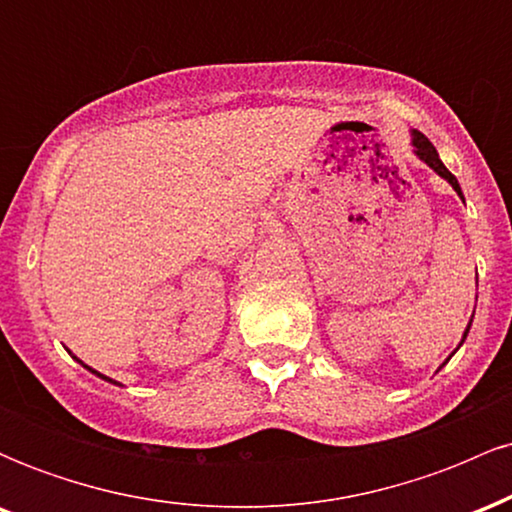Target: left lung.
Returning a JSON list of instances; mask_svg holds the SVG:
<instances>
[{
    "instance_id": "1",
    "label": "left lung",
    "mask_w": 512,
    "mask_h": 512,
    "mask_svg": "<svg viewBox=\"0 0 512 512\" xmlns=\"http://www.w3.org/2000/svg\"><path fill=\"white\" fill-rule=\"evenodd\" d=\"M411 144H414V154L419 156L421 161H424L428 168H433V170H436V173L440 175V178H445V180H448L450 185H452V190H455L457 195L462 197L460 182H457L455 175H452L450 170L443 166V161H440V156H438L436 146H433L431 142H428V137H424V134H421V132H416V129H411ZM462 202H464V197H462ZM469 327H472V320H469L467 330H464V334H462V342H464V339H467V334H469ZM462 342H460V346H462ZM455 351H457V349H455Z\"/></svg>"
}]
</instances>
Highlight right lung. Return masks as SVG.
<instances>
[{"mask_svg":"<svg viewBox=\"0 0 512 512\" xmlns=\"http://www.w3.org/2000/svg\"><path fill=\"white\" fill-rule=\"evenodd\" d=\"M76 358V356H74ZM76 361H79V358H76ZM81 363V361H79ZM81 366H84V368H88L86 366V363H81ZM88 370H91V373L93 375H98V378H103V380H108V383H113V385H120V383H115V380H110V378H105V375H101V373H98V370H93V368H88Z\"/></svg>","mask_w":512,"mask_h":512,"instance_id":"obj_1","label":"right lung"}]
</instances>
